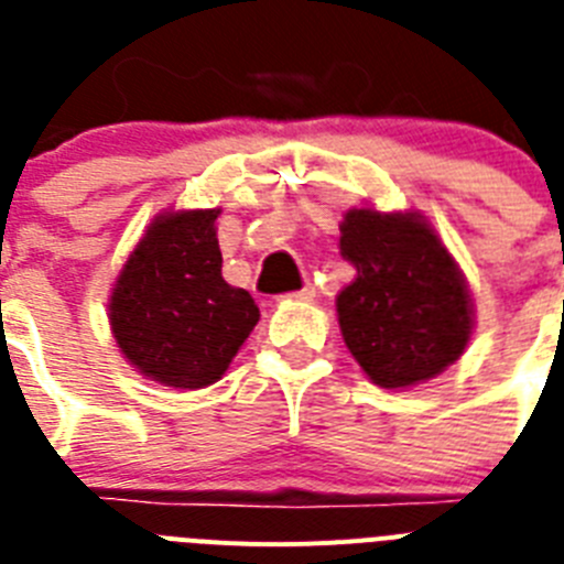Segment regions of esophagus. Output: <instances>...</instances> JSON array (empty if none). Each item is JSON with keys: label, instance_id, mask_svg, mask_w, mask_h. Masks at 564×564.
Returning <instances> with one entry per match:
<instances>
[{"label": "esophagus", "instance_id": "esophagus-1", "mask_svg": "<svg viewBox=\"0 0 564 564\" xmlns=\"http://www.w3.org/2000/svg\"><path fill=\"white\" fill-rule=\"evenodd\" d=\"M292 297H297V301H312V297H315V286H312V283H306V286H303L301 292H295Z\"/></svg>", "mask_w": 564, "mask_h": 564}]
</instances>
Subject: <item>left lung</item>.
Segmentation results:
<instances>
[{
  "label": "left lung",
  "instance_id": "1",
  "mask_svg": "<svg viewBox=\"0 0 564 564\" xmlns=\"http://www.w3.org/2000/svg\"><path fill=\"white\" fill-rule=\"evenodd\" d=\"M340 254L355 281L337 295V321L369 380L409 389L459 360L474 329L471 295L423 215L349 209Z\"/></svg>",
  "mask_w": 564,
  "mask_h": 564
}]
</instances>
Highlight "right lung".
Listing matches in <instances>:
<instances>
[{
	"instance_id": "add662e5",
	"label": "right lung",
	"mask_w": 564,
	"mask_h": 564,
	"mask_svg": "<svg viewBox=\"0 0 564 564\" xmlns=\"http://www.w3.org/2000/svg\"><path fill=\"white\" fill-rule=\"evenodd\" d=\"M218 215L221 209L159 215L112 286V337L161 386L204 389L221 380L261 317L247 289L224 281Z\"/></svg>"
}]
</instances>
